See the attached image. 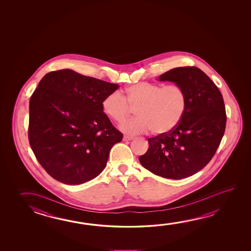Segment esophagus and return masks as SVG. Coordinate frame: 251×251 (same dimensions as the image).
<instances>
[{"label":"esophagus","instance_id":"obj_1","mask_svg":"<svg viewBox=\"0 0 251 251\" xmlns=\"http://www.w3.org/2000/svg\"><path fill=\"white\" fill-rule=\"evenodd\" d=\"M134 139V136H124V141H130V140Z\"/></svg>","mask_w":251,"mask_h":251}]
</instances>
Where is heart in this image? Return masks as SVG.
<instances>
[{"instance_id": "b5f03b06", "label": "heart", "mask_w": 251, "mask_h": 251, "mask_svg": "<svg viewBox=\"0 0 251 251\" xmlns=\"http://www.w3.org/2000/svg\"><path fill=\"white\" fill-rule=\"evenodd\" d=\"M135 107L138 117L121 125V130L129 135H165L180 123L186 107V95L182 86L169 84L162 86L150 82H138L127 86L122 94L114 92L102 102L103 111L117 124L127 118L130 108Z\"/></svg>"}]
</instances>
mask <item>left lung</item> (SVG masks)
<instances>
[{"label": "left lung", "instance_id": "obj_1", "mask_svg": "<svg viewBox=\"0 0 251 251\" xmlns=\"http://www.w3.org/2000/svg\"><path fill=\"white\" fill-rule=\"evenodd\" d=\"M158 79L183 87L185 114L172 131L149 138L148 151L139 161L157 176L181 179L201 171L214 156L226 127L224 100L216 85L195 66L174 68Z\"/></svg>", "mask_w": 251, "mask_h": 251}]
</instances>
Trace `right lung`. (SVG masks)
Returning <instances> with one entry per match:
<instances>
[{
  "mask_svg": "<svg viewBox=\"0 0 251 251\" xmlns=\"http://www.w3.org/2000/svg\"><path fill=\"white\" fill-rule=\"evenodd\" d=\"M119 86L70 69L46 74L29 100V141L50 176L67 185L97 177L123 134L103 112Z\"/></svg>",
  "mask_w": 251,
  "mask_h": 251,
  "instance_id": "1",
  "label": "right lung"
}]
</instances>
